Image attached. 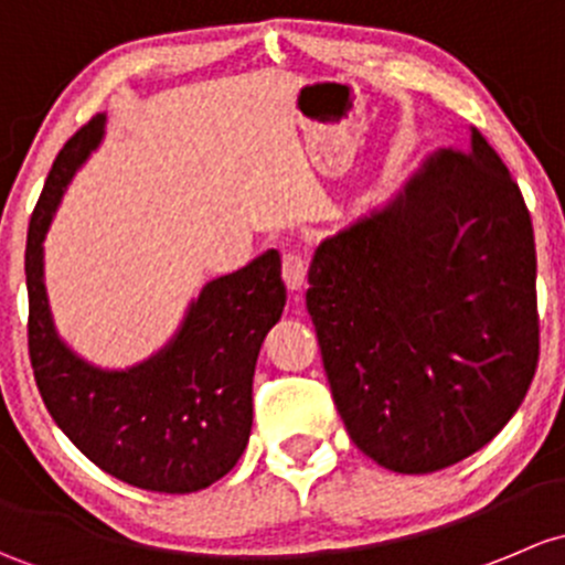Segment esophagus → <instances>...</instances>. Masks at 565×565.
<instances>
[{
  "mask_svg": "<svg viewBox=\"0 0 565 565\" xmlns=\"http://www.w3.org/2000/svg\"><path fill=\"white\" fill-rule=\"evenodd\" d=\"M282 280H285V288H288V294L299 301L301 290H305V285H307V266L299 255L288 253L282 258Z\"/></svg>",
  "mask_w": 565,
  "mask_h": 565,
  "instance_id": "esophagus-1",
  "label": "esophagus"
}]
</instances>
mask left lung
Here are the masks:
<instances>
[{"mask_svg":"<svg viewBox=\"0 0 565 565\" xmlns=\"http://www.w3.org/2000/svg\"><path fill=\"white\" fill-rule=\"evenodd\" d=\"M307 310L353 444L435 473L505 427L539 364L531 212L479 130L392 203L329 236Z\"/></svg>","mask_w":565,"mask_h":565,"instance_id":"8db88e82","label":"left lung"}]
</instances>
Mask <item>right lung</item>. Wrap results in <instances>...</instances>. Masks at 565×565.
Returning <instances> with one entry per match:
<instances>
[{"label": "right lung", "instance_id": "obj_1", "mask_svg": "<svg viewBox=\"0 0 565 565\" xmlns=\"http://www.w3.org/2000/svg\"><path fill=\"white\" fill-rule=\"evenodd\" d=\"M97 114L56 154L29 220V362L62 433L106 473L149 492L184 495L223 479L247 449L260 342L280 321V255L269 249L212 280L166 351L127 372L81 362L51 323L43 239L75 168L100 143Z\"/></svg>", "mask_w": 565, "mask_h": 565}]
</instances>
